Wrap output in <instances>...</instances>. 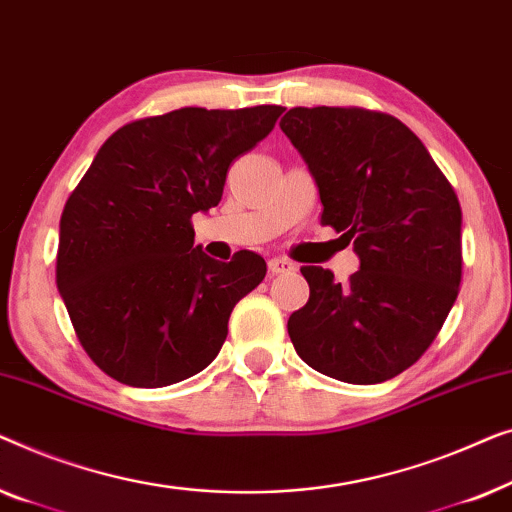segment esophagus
Here are the masks:
<instances>
[{"mask_svg": "<svg viewBox=\"0 0 512 512\" xmlns=\"http://www.w3.org/2000/svg\"><path fill=\"white\" fill-rule=\"evenodd\" d=\"M294 269H297V264L290 262V259H285V257L269 259V273H271V276H285V273H292Z\"/></svg>", "mask_w": 512, "mask_h": 512, "instance_id": "esophagus-1", "label": "esophagus"}]
</instances>
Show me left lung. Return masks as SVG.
<instances>
[{
  "mask_svg": "<svg viewBox=\"0 0 512 512\" xmlns=\"http://www.w3.org/2000/svg\"><path fill=\"white\" fill-rule=\"evenodd\" d=\"M280 129L318 183L320 225L341 232L359 255V271L343 285L329 269L301 266L311 297L287 320L294 350L341 383L399 376L434 343L459 294L455 187L390 113L297 106Z\"/></svg>",
  "mask_w": 512,
  "mask_h": 512,
  "instance_id": "obj_1",
  "label": "left lung"
}]
</instances>
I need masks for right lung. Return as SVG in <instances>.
<instances>
[{"mask_svg": "<svg viewBox=\"0 0 512 512\" xmlns=\"http://www.w3.org/2000/svg\"><path fill=\"white\" fill-rule=\"evenodd\" d=\"M283 106H197L113 132L60 218L55 280L88 357L132 387L204 371L234 306L266 276L250 250L215 262L192 215L218 206L227 169L271 132Z\"/></svg>", "mask_w": 512, "mask_h": 512, "instance_id": "right-lung-1", "label": "right lung"}]
</instances>
